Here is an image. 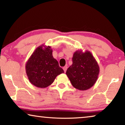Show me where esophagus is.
<instances>
[{
    "label": "esophagus",
    "instance_id": "34e87169",
    "mask_svg": "<svg viewBox=\"0 0 125 125\" xmlns=\"http://www.w3.org/2000/svg\"><path fill=\"white\" fill-rule=\"evenodd\" d=\"M63 70H64V72H66V71H67V66H64V67L63 68Z\"/></svg>",
    "mask_w": 125,
    "mask_h": 125
}]
</instances>
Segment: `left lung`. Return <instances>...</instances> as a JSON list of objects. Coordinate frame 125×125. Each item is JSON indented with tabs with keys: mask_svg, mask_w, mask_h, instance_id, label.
Returning a JSON list of instances; mask_svg holds the SVG:
<instances>
[{
	"mask_svg": "<svg viewBox=\"0 0 125 125\" xmlns=\"http://www.w3.org/2000/svg\"><path fill=\"white\" fill-rule=\"evenodd\" d=\"M73 63L66 72L72 85L79 90H88L95 84L100 67L92 53L77 50L74 53Z\"/></svg>",
	"mask_w": 125,
	"mask_h": 125,
	"instance_id": "1",
	"label": "left lung"
}]
</instances>
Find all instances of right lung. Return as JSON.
I'll return each instance as SVG.
<instances>
[{
    "label": "right lung",
    "instance_id": "add662e5",
    "mask_svg": "<svg viewBox=\"0 0 125 125\" xmlns=\"http://www.w3.org/2000/svg\"><path fill=\"white\" fill-rule=\"evenodd\" d=\"M50 46L37 47L25 64V71L30 82L35 86L45 88L50 85L56 77L64 73L58 62L53 58Z\"/></svg>",
    "mask_w": 125,
    "mask_h": 125
}]
</instances>
